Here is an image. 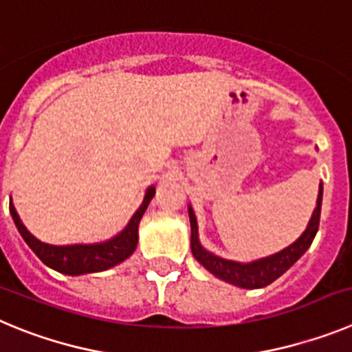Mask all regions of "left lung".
Wrapping results in <instances>:
<instances>
[{"label": "left lung", "instance_id": "left-lung-1", "mask_svg": "<svg viewBox=\"0 0 352 352\" xmlns=\"http://www.w3.org/2000/svg\"><path fill=\"white\" fill-rule=\"evenodd\" d=\"M321 201H322V184L319 186L318 205H316L312 217L309 221V226L303 231L296 242L289 247L283 249L277 254H272L268 258L256 259L252 263H239L223 259L219 256L205 251L198 240V224H196V215L192 208L189 207V221H191V251L192 256L198 259L199 265H204L212 275H215L221 280L233 284V286L243 287V289H258L272 284L275 278H278L286 270H289L294 263L298 261L314 240L319 228V217H321Z\"/></svg>", "mask_w": 352, "mask_h": 352}]
</instances>
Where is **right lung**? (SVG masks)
<instances>
[{
  "instance_id": "1",
  "label": "right lung",
  "mask_w": 352,
  "mask_h": 352,
  "mask_svg": "<svg viewBox=\"0 0 352 352\" xmlns=\"http://www.w3.org/2000/svg\"><path fill=\"white\" fill-rule=\"evenodd\" d=\"M156 188H151L145 191V198L142 201L140 208L135 212L128 226L116 235L113 239L100 243H75V245H50L34 239L26 226L22 224L14 204L10 201V214L17 226L19 233L24 239V242L31 247V251L45 263L47 267L65 275H84L94 274V272H103L116 267L119 263L135 252L138 243V224H140L142 215L147 210L148 201L153 199Z\"/></svg>"
}]
</instances>
